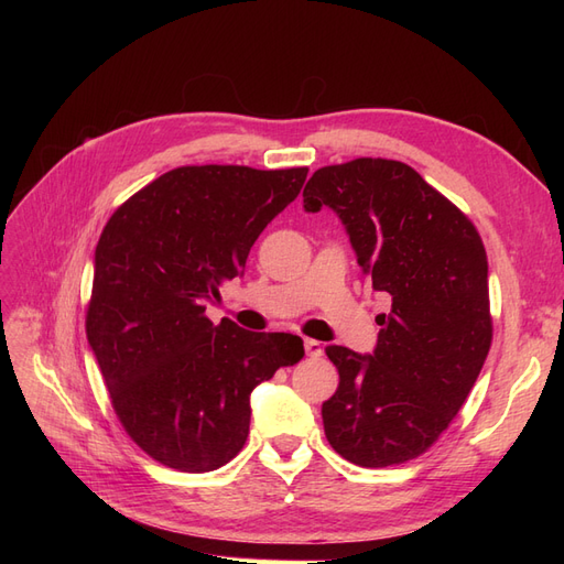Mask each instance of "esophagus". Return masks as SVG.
<instances>
[{
    "mask_svg": "<svg viewBox=\"0 0 564 564\" xmlns=\"http://www.w3.org/2000/svg\"><path fill=\"white\" fill-rule=\"evenodd\" d=\"M303 348H305V355H308V357H319L322 355V344L315 338H305Z\"/></svg>",
    "mask_w": 564,
    "mask_h": 564,
    "instance_id": "esophagus-1",
    "label": "esophagus"
}]
</instances>
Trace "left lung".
Instances as JSON below:
<instances>
[{"mask_svg": "<svg viewBox=\"0 0 564 564\" xmlns=\"http://www.w3.org/2000/svg\"><path fill=\"white\" fill-rule=\"evenodd\" d=\"M322 207L340 218L373 292L390 296L371 355L324 348L338 369L324 435L355 466L404 464L452 423L487 360V253L470 220L395 160L317 169L303 209Z\"/></svg>", "mask_w": 564, "mask_h": 564, "instance_id": "8db88e82", "label": "left lung"}]
</instances>
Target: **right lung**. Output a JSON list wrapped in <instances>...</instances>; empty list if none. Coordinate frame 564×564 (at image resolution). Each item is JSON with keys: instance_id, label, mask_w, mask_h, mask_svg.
<instances>
[{"instance_id": "add662e5", "label": "right lung", "mask_w": 564, "mask_h": 564, "mask_svg": "<svg viewBox=\"0 0 564 564\" xmlns=\"http://www.w3.org/2000/svg\"><path fill=\"white\" fill-rule=\"evenodd\" d=\"M305 176V166H181L127 199L100 235L89 346L124 431L169 468L226 466L247 442L253 388L303 357L301 336L214 324L204 311Z\"/></svg>"}]
</instances>
